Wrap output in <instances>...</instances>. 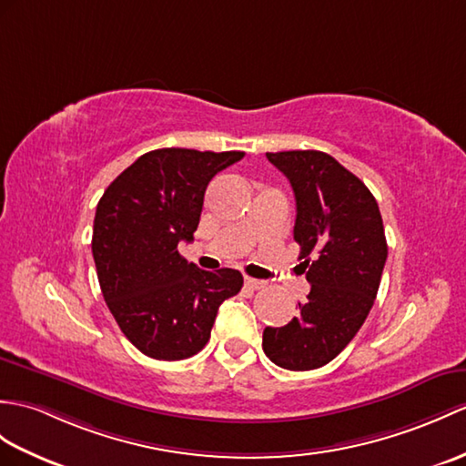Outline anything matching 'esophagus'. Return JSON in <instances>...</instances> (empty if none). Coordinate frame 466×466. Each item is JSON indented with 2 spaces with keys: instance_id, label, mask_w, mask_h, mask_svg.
<instances>
[{
  "instance_id": "esophagus-1",
  "label": "esophagus",
  "mask_w": 466,
  "mask_h": 466,
  "mask_svg": "<svg viewBox=\"0 0 466 466\" xmlns=\"http://www.w3.org/2000/svg\"><path fill=\"white\" fill-rule=\"evenodd\" d=\"M244 284L250 289H262L266 286L264 279H256V278H248V276L244 278Z\"/></svg>"
}]
</instances>
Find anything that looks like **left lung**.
Returning <instances> with one entry per match:
<instances>
[{
	"label": "left lung",
	"mask_w": 466,
	"mask_h": 466,
	"mask_svg": "<svg viewBox=\"0 0 466 466\" xmlns=\"http://www.w3.org/2000/svg\"><path fill=\"white\" fill-rule=\"evenodd\" d=\"M266 157L294 188V240L311 289L298 318L264 329L262 348L284 370H318L345 350L373 308L387 259L383 218L370 188L328 153Z\"/></svg>",
	"instance_id": "8db88e82"
}]
</instances>
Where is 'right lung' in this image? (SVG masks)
Masks as SVG:
<instances>
[{"instance_id":"add662e5","label":"right lung","mask_w":466,"mask_h":466,"mask_svg":"<svg viewBox=\"0 0 466 466\" xmlns=\"http://www.w3.org/2000/svg\"><path fill=\"white\" fill-rule=\"evenodd\" d=\"M242 157L150 150L96 204L91 248L103 298L127 339L153 360L198 353L222 301L242 289L238 269L207 272L178 254L180 240H194L208 182Z\"/></svg>"}]
</instances>
